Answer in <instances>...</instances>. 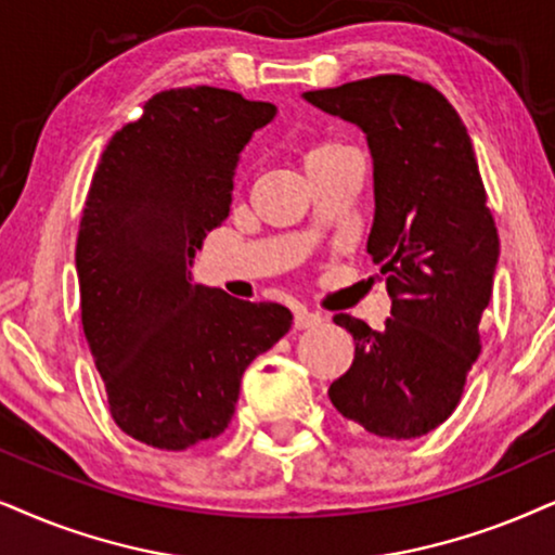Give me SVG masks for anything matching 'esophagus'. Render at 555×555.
I'll list each match as a JSON object with an SVG mask.
<instances>
[{"label": "esophagus", "instance_id": "34e87169", "mask_svg": "<svg viewBox=\"0 0 555 555\" xmlns=\"http://www.w3.org/2000/svg\"><path fill=\"white\" fill-rule=\"evenodd\" d=\"M325 322V318H322L320 312H312L307 310V307H299L297 312H294V327L297 330H305V327H318Z\"/></svg>", "mask_w": 555, "mask_h": 555}]
</instances>
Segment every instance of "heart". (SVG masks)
<instances>
[{
    "label": "heart",
    "instance_id": "heart-1",
    "mask_svg": "<svg viewBox=\"0 0 555 555\" xmlns=\"http://www.w3.org/2000/svg\"><path fill=\"white\" fill-rule=\"evenodd\" d=\"M322 145H330V143H322ZM322 145H318V149H322ZM314 151V149H312Z\"/></svg>",
    "mask_w": 555,
    "mask_h": 555
}]
</instances>
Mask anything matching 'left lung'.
<instances>
[{
	"instance_id": "left-lung-1",
	"label": "left lung",
	"mask_w": 555,
	"mask_h": 555,
	"mask_svg": "<svg viewBox=\"0 0 555 555\" xmlns=\"http://www.w3.org/2000/svg\"><path fill=\"white\" fill-rule=\"evenodd\" d=\"M301 96L366 132L376 202L366 248L391 297L384 330L333 318L353 335L356 356L327 397L378 438H420L461 402L500 261L472 138L451 102L410 76Z\"/></svg>"
}]
</instances>
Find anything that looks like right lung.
<instances>
[{
    "label": "right lung",
    "instance_id": "1",
    "mask_svg": "<svg viewBox=\"0 0 555 555\" xmlns=\"http://www.w3.org/2000/svg\"><path fill=\"white\" fill-rule=\"evenodd\" d=\"M271 102L215 87L168 89L112 135L83 205L81 325L112 420L160 451L217 438L248 363L292 327L276 301L194 284L189 266L225 220L241 151Z\"/></svg>",
    "mask_w": 555,
    "mask_h": 555
}]
</instances>
